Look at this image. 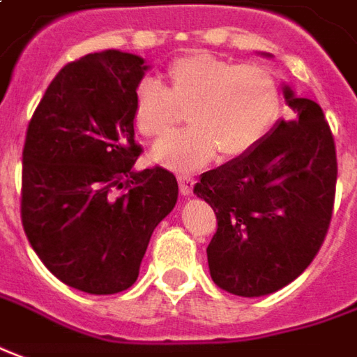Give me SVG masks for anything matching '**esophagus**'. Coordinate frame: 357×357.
<instances>
[{
    "label": "esophagus",
    "mask_w": 357,
    "mask_h": 357,
    "mask_svg": "<svg viewBox=\"0 0 357 357\" xmlns=\"http://www.w3.org/2000/svg\"><path fill=\"white\" fill-rule=\"evenodd\" d=\"M178 183H179V191L181 195H191L193 191V178H188V176H178Z\"/></svg>",
    "instance_id": "34e87169"
}]
</instances>
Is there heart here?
<instances>
[{
	"label": "heart",
	"mask_w": 357,
	"mask_h": 357,
	"mask_svg": "<svg viewBox=\"0 0 357 357\" xmlns=\"http://www.w3.org/2000/svg\"><path fill=\"white\" fill-rule=\"evenodd\" d=\"M166 87L142 79L135 89L132 119L146 138L169 135L188 111L191 127L164 138L152 160L174 172H193L215 158L248 154L280 113V86L260 64H236L205 52L188 54L166 70Z\"/></svg>",
	"instance_id": "obj_1"
}]
</instances>
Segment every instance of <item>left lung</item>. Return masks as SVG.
<instances>
[{
  "label": "left lung",
  "instance_id": "1",
  "mask_svg": "<svg viewBox=\"0 0 357 357\" xmlns=\"http://www.w3.org/2000/svg\"><path fill=\"white\" fill-rule=\"evenodd\" d=\"M283 96L297 117L278 121L248 154L201 174L193 188L217 215L211 278L238 297L270 295L297 280L332 219L338 164L331 127L319 103L289 86Z\"/></svg>",
  "mask_w": 357,
  "mask_h": 357
}]
</instances>
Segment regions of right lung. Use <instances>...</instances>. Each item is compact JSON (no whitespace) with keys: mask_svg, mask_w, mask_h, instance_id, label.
I'll return each instance as SVG.
<instances>
[{"mask_svg":"<svg viewBox=\"0 0 357 357\" xmlns=\"http://www.w3.org/2000/svg\"><path fill=\"white\" fill-rule=\"evenodd\" d=\"M148 68L121 50L70 62L26 128V238L58 280L91 295H113L137 281L152 232L178 201L172 172L135 169L142 148L135 142L132 99Z\"/></svg>","mask_w":357,"mask_h":357,"instance_id":"obj_1","label":"right lung"}]
</instances>
